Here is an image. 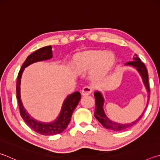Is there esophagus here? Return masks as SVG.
Listing matches in <instances>:
<instances>
[{
	"instance_id": "obj_1",
	"label": "esophagus",
	"mask_w": 160,
	"mask_h": 160,
	"mask_svg": "<svg viewBox=\"0 0 160 160\" xmlns=\"http://www.w3.org/2000/svg\"><path fill=\"white\" fill-rule=\"evenodd\" d=\"M93 91V88L90 86H85V88H83L82 89V94L85 96V95H89L91 94Z\"/></svg>"
}]
</instances>
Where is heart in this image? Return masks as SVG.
<instances>
[{"instance_id":"b5f03b06","label":"heart","mask_w":160,"mask_h":160,"mask_svg":"<svg viewBox=\"0 0 160 160\" xmlns=\"http://www.w3.org/2000/svg\"><path fill=\"white\" fill-rule=\"evenodd\" d=\"M115 62L113 54L103 51H91L78 55L75 59V66L80 71L94 68L96 76H101L111 68Z\"/></svg>"}]
</instances>
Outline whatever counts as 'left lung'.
<instances>
[{
  "mask_svg": "<svg viewBox=\"0 0 160 160\" xmlns=\"http://www.w3.org/2000/svg\"><path fill=\"white\" fill-rule=\"evenodd\" d=\"M127 65L133 66L137 69L139 73L141 74L142 78H143V82L145 85L146 87V89H148V92L149 93L148 95V100L150 99V86H149V82H148V70L145 66L144 63L142 62L141 59L138 57L137 54L134 55V58H133V61L127 62L126 63ZM94 97H95V111H94V117L97 119L98 121L102 124V125L106 129H108L112 131H123L127 129H129V127H132L133 125L138 122L141 120V118L143 117V115L146 110L148 104V101L147 106L146 107V109L144 110L143 112L142 113L141 115L139 117L136 121L133 122L131 124H119L114 122L110 121L109 119L106 117V115L104 113V111L103 110V98L101 96V93L98 92H94Z\"/></svg>",
  "mask_w": 160,
  "mask_h": 160,
  "instance_id": "obj_1",
  "label": "left lung"
}]
</instances>
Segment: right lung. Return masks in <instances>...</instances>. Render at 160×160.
Segmentation results:
<instances>
[{"label": "right lung", "instance_id": "right-lung-1", "mask_svg": "<svg viewBox=\"0 0 160 160\" xmlns=\"http://www.w3.org/2000/svg\"><path fill=\"white\" fill-rule=\"evenodd\" d=\"M52 57V50L51 45L40 48L31 54L27 58L24 63H23L22 68H20L18 77H17L16 86L17 98V101H18L20 115H21L22 119L31 129L40 133V134L45 136L57 134V133L62 132L68 127L71 121L72 113L74 111L75 108H76L81 98L80 93L79 92H75L69 95L63 102L62 111H61L59 118H57V120L51 123L40 122L35 120L34 119L30 117L27 112H26V110L22 105L21 97H20V83H21L22 72L24 71V68L31 63L39 62V61L49 59Z\"/></svg>", "mask_w": 160, "mask_h": 160}]
</instances>
